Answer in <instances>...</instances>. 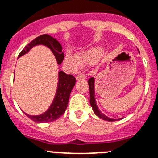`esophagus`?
<instances>
[{
    "instance_id": "obj_1",
    "label": "esophagus",
    "mask_w": 158,
    "mask_h": 158,
    "mask_svg": "<svg viewBox=\"0 0 158 158\" xmlns=\"http://www.w3.org/2000/svg\"><path fill=\"white\" fill-rule=\"evenodd\" d=\"M76 78L77 80H84V79H85V73H79Z\"/></svg>"
}]
</instances>
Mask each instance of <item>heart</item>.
I'll return each instance as SVG.
<instances>
[{"instance_id": "heart-1", "label": "heart", "mask_w": 158, "mask_h": 158, "mask_svg": "<svg viewBox=\"0 0 158 158\" xmlns=\"http://www.w3.org/2000/svg\"><path fill=\"white\" fill-rule=\"evenodd\" d=\"M102 55V51L98 48H94L90 50L87 51V52H84L81 55V58L82 61L86 63H93L94 61L98 60L100 56ZM66 60L69 62L70 64H72L73 66H77L79 64V60L77 57H73V56H68L66 57Z\"/></svg>"}]
</instances>
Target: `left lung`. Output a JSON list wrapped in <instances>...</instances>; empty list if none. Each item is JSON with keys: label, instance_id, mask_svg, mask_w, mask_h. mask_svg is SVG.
I'll list each match as a JSON object with an SVG mask.
<instances>
[{"label": "left lung", "instance_id": "left-lung-1", "mask_svg": "<svg viewBox=\"0 0 158 158\" xmlns=\"http://www.w3.org/2000/svg\"><path fill=\"white\" fill-rule=\"evenodd\" d=\"M88 84H89V94H90V105L92 106L93 110L95 113V114L98 117H99L100 118H102L103 120H106V121H117L116 119H112V118H108L106 115H104L103 114H102L100 110H98V107L97 106V103H96L95 101V94H94V78L91 77L89 79L88 81Z\"/></svg>", "mask_w": 158, "mask_h": 158}]
</instances>
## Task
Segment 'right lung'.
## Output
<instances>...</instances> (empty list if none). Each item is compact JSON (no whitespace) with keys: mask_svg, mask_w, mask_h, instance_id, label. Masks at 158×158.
I'll return each instance as SVG.
<instances>
[{"mask_svg":"<svg viewBox=\"0 0 158 158\" xmlns=\"http://www.w3.org/2000/svg\"><path fill=\"white\" fill-rule=\"evenodd\" d=\"M37 44H44V45L48 47L53 52L56 61H57V64H60L62 63L64 58V53L62 52V47L56 39L50 37L48 34L40 35L37 38L32 40L20 52L19 57L25 54L26 52H29V50L32 47L35 46ZM75 83H76V78L73 75L66 74L63 71H60L58 77V86H57L56 96H55L52 105L48 108V110L45 113L38 116H31L26 114H25L28 118L37 123L51 122V121H54L56 119L60 118L64 114L66 108L68 106L70 93L75 85Z\"/></svg>","mask_w":158,"mask_h":158,"instance_id":"obj_1","label":"right lung"}]
</instances>
